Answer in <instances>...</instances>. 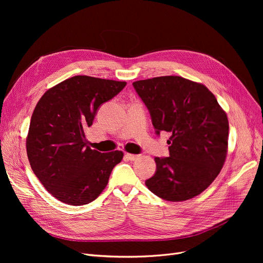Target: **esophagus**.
Returning <instances> with one entry per match:
<instances>
[{
	"mask_svg": "<svg viewBox=\"0 0 263 263\" xmlns=\"http://www.w3.org/2000/svg\"><path fill=\"white\" fill-rule=\"evenodd\" d=\"M124 158H126L129 161H135L137 158H139V156L132 155V154H126V155H124Z\"/></svg>",
	"mask_w": 263,
	"mask_h": 263,
	"instance_id": "obj_1",
	"label": "esophagus"
}]
</instances>
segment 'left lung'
I'll return each instance as SVG.
<instances>
[{
  "mask_svg": "<svg viewBox=\"0 0 263 263\" xmlns=\"http://www.w3.org/2000/svg\"><path fill=\"white\" fill-rule=\"evenodd\" d=\"M147 106L156 133L172 134L170 157L155 158L156 174L147 187L167 201L199 195L222 170L229 123L215 96L199 83L166 76L133 83Z\"/></svg>",
  "mask_w": 263,
  "mask_h": 263,
  "instance_id": "left-lung-1",
  "label": "left lung"
}]
</instances>
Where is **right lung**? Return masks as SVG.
<instances>
[{
    "mask_svg": "<svg viewBox=\"0 0 263 263\" xmlns=\"http://www.w3.org/2000/svg\"><path fill=\"white\" fill-rule=\"evenodd\" d=\"M126 82L76 76L48 89L38 101L26 137L31 167L53 197L70 205L87 204L105 189L122 151L102 154L86 145L101 104Z\"/></svg>",
    "mask_w": 263,
    "mask_h": 263,
    "instance_id": "1",
    "label": "right lung"
}]
</instances>
